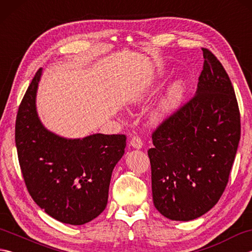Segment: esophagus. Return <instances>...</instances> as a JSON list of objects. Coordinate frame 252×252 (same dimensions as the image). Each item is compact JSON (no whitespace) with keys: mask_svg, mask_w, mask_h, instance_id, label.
<instances>
[{"mask_svg":"<svg viewBox=\"0 0 252 252\" xmlns=\"http://www.w3.org/2000/svg\"><path fill=\"white\" fill-rule=\"evenodd\" d=\"M129 144H130L131 147L136 148V149H141L142 146H143V142L138 136H133L130 140Z\"/></svg>","mask_w":252,"mask_h":252,"instance_id":"esophagus-1","label":"esophagus"}]
</instances>
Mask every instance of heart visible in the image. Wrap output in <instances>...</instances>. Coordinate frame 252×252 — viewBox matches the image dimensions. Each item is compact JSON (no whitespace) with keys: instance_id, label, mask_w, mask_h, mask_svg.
<instances>
[{"instance_id":"1","label":"heart","mask_w":252,"mask_h":252,"mask_svg":"<svg viewBox=\"0 0 252 252\" xmlns=\"http://www.w3.org/2000/svg\"><path fill=\"white\" fill-rule=\"evenodd\" d=\"M164 74L162 72H159L156 74V77L152 79L151 81L144 85L143 88L137 91L136 94L134 95V101L135 103H143V101L147 100L151 95L154 93V91L156 90L157 85L160 83V81L163 79ZM185 88L186 84L185 81L182 79L176 80L168 88L167 92H165L164 96L159 101L156 108L152 114V120L155 123H160L172 114V112L178 108L180 104L183 100L184 94H185Z\"/></svg>"}]
</instances>
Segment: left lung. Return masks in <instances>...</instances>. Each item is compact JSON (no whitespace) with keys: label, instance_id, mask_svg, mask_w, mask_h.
Listing matches in <instances>:
<instances>
[{"label":"left lung","instance_id":"obj_1","mask_svg":"<svg viewBox=\"0 0 252 252\" xmlns=\"http://www.w3.org/2000/svg\"><path fill=\"white\" fill-rule=\"evenodd\" d=\"M194 97L153 132L148 149L153 200L173 221H190L220 199L240 140V114L225 69L202 49Z\"/></svg>","mask_w":252,"mask_h":252}]
</instances>
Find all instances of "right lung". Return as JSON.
<instances>
[{
    "label": "right lung",
    "mask_w": 252,
    "mask_h": 252,
    "mask_svg": "<svg viewBox=\"0 0 252 252\" xmlns=\"http://www.w3.org/2000/svg\"><path fill=\"white\" fill-rule=\"evenodd\" d=\"M42 69L21 100L15 142L25 183L32 199L57 221L82 225L105 210L111 173L125 154L123 134L65 138L49 131L36 112Z\"/></svg>",
    "instance_id": "right-lung-1"
}]
</instances>
